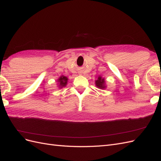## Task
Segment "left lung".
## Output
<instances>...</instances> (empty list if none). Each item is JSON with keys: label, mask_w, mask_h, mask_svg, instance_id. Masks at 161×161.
Masks as SVG:
<instances>
[{"label": "left lung", "mask_w": 161, "mask_h": 161, "mask_svg": "<svg viewBox=\"0 0 161 161\" xmlns=\"http://www.w3.org/2000/svg\"><path fill=\"white\" fill-rule=\"evenodd\" d=\"M95 85L97 87L100 89H104L106 87L105 80H104V78H102V77L101 76H99L97 80H95Z\"/></svg>", "instance_id": "8db88e82"}]
</instances>
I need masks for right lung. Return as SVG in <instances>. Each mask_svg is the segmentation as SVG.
<instances>
[{
	"instance_id": "right-lung-1",
	"label": "right lung",
	"mask_w": 161,
	"mask_h": 161,
	"mask_svg": "<svg viewBox=\"0 0 161 161\" xmlns=\"http://www.w3.org/2000/svg\"><path fill=\"white\" fill-rule=\"evenodd\" d=\"M67 81H68V78L62 75L60 77L58 80V88H62L63 87H65L67 84Z\"/></svg>"
}]
</instances>
